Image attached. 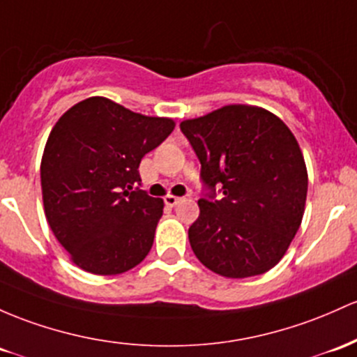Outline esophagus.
<instances>
[{
  "mask_svg": "<svg viewBox=\"0 0 357 357\" xmlns=\"http://www.w3.org/2000/svg\"><path fill=\"white\" fill-rule=\"evenodd\" d=\"M183 198H179V197H172V195H167L166 198H164V202H166V205L167 206H176L178 205L179 202H181Z\"/></svg>",
  "mask_w": 357,
  "mask_h": 357,
  "instance_id": "obj_1",
  "label": "esophagus"
}]
</instances>
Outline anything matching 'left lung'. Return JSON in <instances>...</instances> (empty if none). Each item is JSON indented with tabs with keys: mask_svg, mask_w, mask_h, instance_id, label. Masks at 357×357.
Instances as JSON below:
<instances>
[{
	"mask_svg": "<svg viewBox=\"0 0 357 357\" xmlns=\"http://www.w3.org/2000/svg\"><path fill=\"white\" fill-rule=\"evenodd\" d=\"M202 164L199 217L188 230L199 262L225 278L262 274L298 232L308 176L295 135L264 108L229 105L179 125Z\"/></svg>",
	"mask_w": 357,
	"mask_h": 357,
	"instance_id": "obj_1",
	"label": "left lung"
}]
</instances>
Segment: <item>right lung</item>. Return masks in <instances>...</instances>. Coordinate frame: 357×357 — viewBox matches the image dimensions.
<instances>
[{"mask_svg":"<svg viewBox=\"0 0 357 357\" xmlns=\"http://www.w3.org/2000/svg\"><path fill=\"white\" fill-rule=\"evenodd\" d=\"M172 130L169 119L101 96L79 101L54 125L40 166L45 217L81 269L120 274L149 254L164 203L139 188V164Z\"/></svg>","mask_w":357,"mask_h":357,"instance_id":"right-lung-1","label":"right lung"}]
</instances>
